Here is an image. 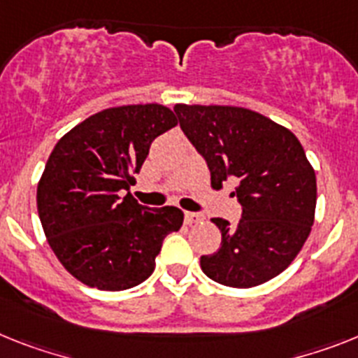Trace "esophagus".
<instances>
[{
    "label": "esophagus",
    "mask_w": 358,
    "mask_h": 358,
    "mask_svg": "<svg viewBox=\"0 0 358 358\" xmlns=\"http://www.w3.org/2000/svg\"><path fill=\"white\" fill-rule=\"evenodd\" d=\"M184 218H185V224H196V222L202 220V215H198V213H193V211H185Z\"/></svg>",
    "instance_id": "obj_1"
}]
</instances>
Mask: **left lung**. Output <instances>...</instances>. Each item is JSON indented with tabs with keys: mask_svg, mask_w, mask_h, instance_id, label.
Returning <instances> with one entry per match:
<instances>
[{
	"mask_svg": "<svg viewBox=\"0 0 358 358\" xmlns=\"http://www.w3.org/2000/svg\"><path fill=\"white\" fill-rule=\"evenodd\" d=\"M180 127L206 160L213 187L238 180L233 194L242 218H213L220 249L200 258L211 280L253 287L280 275L308 240L317 206V178L304 147L286 127L229 105H176Z\"/></svg>",
	"mask_w": 358,
	"mask_h": 358,
	"instance_id": "1",
	"label": "left lung"
}]
</instances>
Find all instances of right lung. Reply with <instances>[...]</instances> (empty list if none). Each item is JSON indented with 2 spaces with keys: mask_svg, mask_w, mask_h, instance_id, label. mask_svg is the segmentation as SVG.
<instances>
[{
  "mask_svg": "<svg viewBox=\"0 0 358 358\" xmlns=\"http://www.w3.org/2000/svg\"><path fill=\"white\" fill-rule=\"evenodd\" d=\"M176 123L164 105L113 107L83 120L50 152L38 213L54 255L87 286L122 291L142 284L165 236L182 227L178 207L151 209L123 194L152 140Z\"/></svg>",
  "mask_w": 358,
  "mask_h": 358,
  "instance_id": "obj_1",
  "label": "right lung"
}]
</instances>
